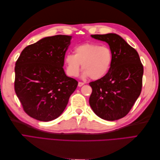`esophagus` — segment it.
I'll list each match as a JSON object with an SVG mask.
<instances>
[{
	"label": "esophagus",
	"instance_id": "1",
	"mask_svg": "<svg viewBox=\"0 0 160 160\" xmlns=\"http://www.w3.org/2000/svg\"><path fill=\"white\" fill-rule=\"evenodd\" d=\"M85 84V83H83V82H79V83H78V86L79 87H81V86H83V85Z\"/></svg>",
	"mask_w": 160,
	"mask_h": 160
}]
</instances>
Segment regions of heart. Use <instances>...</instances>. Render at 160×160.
<instances>
[{
	"mask_svg": "<svg viewBox=\"0 0 160 160\" xmlns=\"http://www.w3.org/2000/svg\"><path fill=\"white\" fill-rule=\"evenodd\" d=\"M73 52L65 58L67 72L71 77L79 75L81 65L83 77L98 80L108 73L112 64V51L99 43H84L75 47Z\"/></svg>",
	"mask_w": 160,
	"mask_h": 160,
	"instance_id": "1",
	"label": "heart"
}]
</instances>
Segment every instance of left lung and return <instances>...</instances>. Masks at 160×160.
I'll list each match as a JSON object with an SVG mask.
<instances>
[{"label":"left lung","instance_id":"left-lung-1","mask_svg":"<svg viewBox=\"0 0 160 160\" xmlns=\"http://www.w3.org/2000/svg\"><path fill=\"white\" fill-rule=\"evenodd\" d=\"M91 37L108 43L113 61L107 74L89 83V105L101 119L118 120L128 115L141 93L143 67L137 51L118 35Z\"/></svg>","mask_w":160,"mask_h":160}]
</instances>
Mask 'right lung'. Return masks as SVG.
<instances>
[{
	"label": "right lung",
	"mask_w": 160,
	"mask_h": 160,
	"mask_svg": "<svg viewBox=\"0 0 160 160\" xmlns=\"http://www.w3.org/2000/svg\"><path fill=\"white\" fill-rule=\"evenodd\" d=\"M72 36L43 38L26 47L15 64L14 91L30 117L49 122L63 112L78 82L63 68Z\"/></svg>",
	"instance_id": "1"
}]
</instances>
